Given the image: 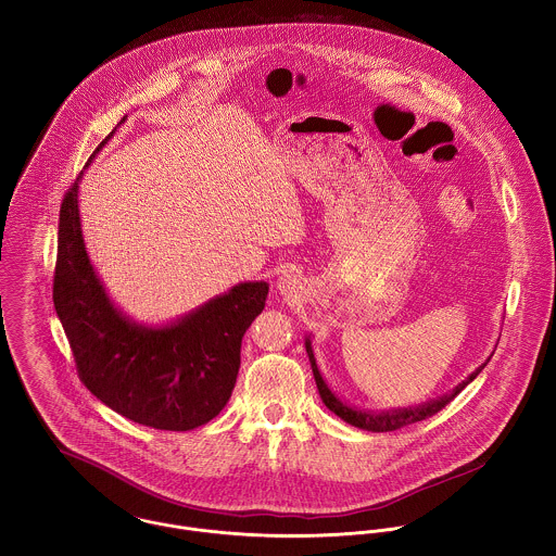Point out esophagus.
<instances>
[{"label":"esophagus","instance_id":"1","mask_svg":"<svg viewBox=\"0 0 556 556\" xmlns=\"http://www.w3.org/2000/svg\"><path fill=\"white\" fill-rule=\"evenodd\" d=\"M300 280H298V276H293V274H282L280 278H278V291L280 293H285V295H291V293H295L300 287Z\"/></svg>","mask_w":556,"mask_h":556}]
</instances>
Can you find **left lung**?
Masks as SVG:
<instances>
[{"mask_svg":"<svg viewBox=\"0 0 556 556\" xmlns=\"http://www.w3.org/2000/svg\"><path fill=\"white\" fill-rule=\"evenodd\" d=\"M306 353H308V359H311V366H313V375H315V381H317L318 394L320 400L325 402V406L336 413L340 419H344L346 424L355 426V428H362V430H370V432H392L397 430L402 426H408V424H415V421H421L434 413H439L445 404H450L454 397L458 396L477 375L481 372V368H477L476 372L463 381L452 394L447 396L439 397V400H432V402H426L421 406H408V408H394V410H388V413H366V410H357V408H351L346 406L340 397H336V394L327 388V383L323 381L320 372L317 368V359H315V351H313V344H311V338H306Z\"/></svg>","mask_w":556,"mask_h":556,"instance_id":"obj_1","label":"left lung"}]
</instances>
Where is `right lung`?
I'll use <instances>...</instances> for the list:
<instances>
[{
  "instance_id": "1",
  "label": "right lung",
  "mask_w": 556,
  "mask_h": 556,
  "mask_svg": "<svg viewBox=\"0 0 556 556\" xmlns=\"http://www.w3.org/2000/svg\"><path fill=\"white\" fill-rule=\"evenodd\" d=\"M77 192L79 177L60 210L53 304L83 386L115 413L156 430L207 424L231 397L241 338L263 313L269 285L241 282L177 323L137 325L113 306L89 263Z\"/></svg>"
}]
</instances>
